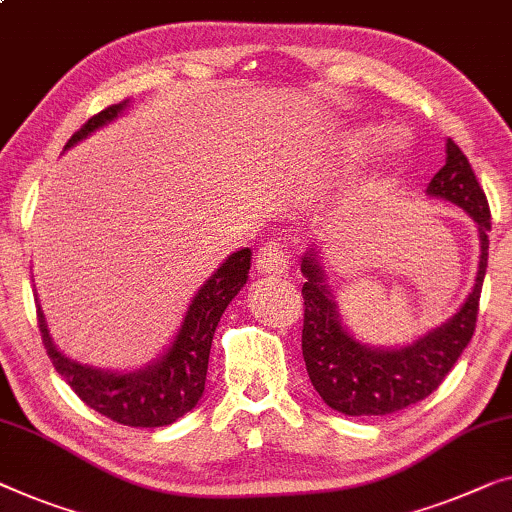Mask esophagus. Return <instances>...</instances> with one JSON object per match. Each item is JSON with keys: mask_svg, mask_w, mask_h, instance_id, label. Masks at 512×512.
<instances>
[{"mask_svg": "<svg viewBox=\"0 0 512 512\" xmlns=\"http://www.w3.org/2000/svg\"><path fill=\"white\" fill-rule=\"evenodd\" d=\"M256 268L272 277H286L288 274V251L279 240L265 242L256 254Z\"/></svg>", "mask_w": 512, "mask_h": 512, "instance_id": "1", "label": "esophagus"}]
</instances>
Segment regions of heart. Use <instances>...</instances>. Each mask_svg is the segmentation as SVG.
I'll return each mask as SVG.
<instances>
[{"label":"heart","mask_w":512,"mask_h":512,"mask_svg":"<svg viewBox=\"0 0 512 512\" xmlns=\"http://www.w3.org/2000/svg\"><path fill=\"white\" fill-rule=\"evenodd\" d=\"M374 138H376V136H372V131L355 133V136L348 138V150H351V154H362V152H367L369 147H372Z\"/></svg>","instance_id":"1"}]
</instances>
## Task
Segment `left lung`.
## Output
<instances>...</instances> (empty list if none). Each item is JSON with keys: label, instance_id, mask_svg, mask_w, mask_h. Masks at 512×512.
Returning <instances> with one entry per match:
<instances>
[{"label": "left lung", "instance_id": "8db88e82", "mask_svg": "<svg viewBox=\"0 0 512 512\" xmlns=\"http://www.w3.org/2000/svg\"><path fill=\"white\" fill-rule=\"evenodd\" d=\"M446 166L432 177L427 194L462 207L480 233V263L473 291L462 309L441 328L404 348H369L344 330L337 305L323 281L316 254L302 258V358L307 374L323 402L344 416H388L432 395L446 379L459 355L471 342L478 321V302L490 249V203L480 189L469 159L453 138L446 143Z\"/></svg>", "mask_w": 512, "mask_h": 512}]
</instances>
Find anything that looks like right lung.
<instances>
[{
    "label": "right lung",
    "instance_id": "right-lung-1",
    "mask_svg": "<svg viewBox=\"0 0 512 512\" xmlns=\"http://www.w3.org/2000/svg\"><path fill=\"white\" fill-rule=\"evenodd\" d=\"M124 106L127 101L108 106L90 117L69 138L64 150L90 136L103 124L115 120ZM249 265L251 249H240L228 256L226 263H221V268L205 281L196 298L191 300L182 328L164 358L150 367L138 369V372H101V369L78 365V362L64 358L48 335L46 316L36 300V318H39L43 346H46L57 372L71 385V390L96 413L129 427H166L194 409L201 399L214 330H217L224 309L247 284Z\"/></svg>",
    "mask_w": 512,
    "mask_h": 512
}]
</instances>
